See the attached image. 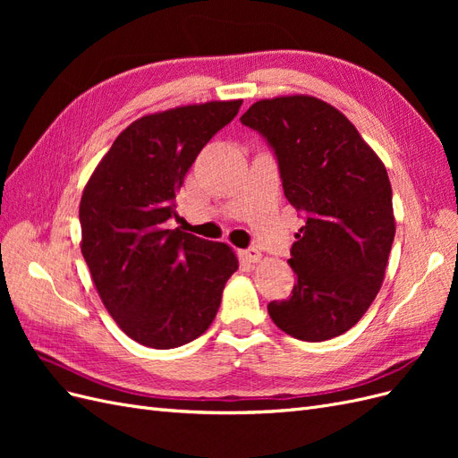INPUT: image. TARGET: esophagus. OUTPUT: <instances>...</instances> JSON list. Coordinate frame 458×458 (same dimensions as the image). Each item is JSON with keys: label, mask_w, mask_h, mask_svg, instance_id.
<instances>
[{"label": "esophagus", "mask_w": 458, "mask_h": 458, "mask_svg": "<svg viewBox=\"0 0 458 458\" xmlns=\"http://www.w3.org/2000/svg\"><path fill=\"white\" fill-rule=\"evenodd\" d=\"M241 258L248 263H258L261 259V252L258 250V248H248V250L241 252Z\"/></svg>", "instance_id": "obj_1"}]
</instances>
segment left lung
Returning a JSON list of instances; mask_svg holds the SVG:
<instances>
[{
	"mask_svg": "<svg viewBox=\"0 0 458 458\" xmlns=\"http://www.w3.org/2000/svg\"><path fill=\"white\" fill-rule=\"evenodd\" d=\"M241 122L266 137L284 197L306 219L288 259L293 294L267 306L273 323L306 342L340 336L377 298L395 237L384 164L338 108L311 95L261 99Z\"/></svg>",
	"mask_w": 458,
	"mask_h": 458,
	"instance_id": "obj_1",
	"label": "left lung"
}]
</instances>
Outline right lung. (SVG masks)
I'll return each instance as SVG.
<instances>
[{"instance_id": "1", "label": "right lung", "mask_w": 458, "mask_h": 458, "mask_svg": "<svg viewBox=\"0 0 458 458\" xmlns=\"http://www.w3.org/2000/svg\"><path fill=\"white\" fill-rule=\"evenodd\" d=\"M242 99L175 106L137 118L97 164L80 200L81 254L106 311L155 350L199 338L212 325L239 259L225 242L168 229L175 192L202 147Z\"/></svg>"}]
</instances>
